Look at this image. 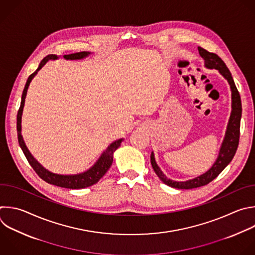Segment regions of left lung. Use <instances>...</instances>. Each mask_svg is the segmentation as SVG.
Here are the masks:
<instances>
[{"label": "left lung", "instance_id": "8db88e82", "mask_svg": "<svg viewBox=\"0 0 255 255\" xmlns=\"http://www.w3.org/2000/svg\"><path fill=\"white\" fill-rule=\"evenodd\" d=\"M198 51L200 56L204 60V66L208 69H216L219 71V73L227 80L228 84L230 85V90H231V114L228 121L225 137L223 139L222 145L219 150V155L212 165V167L209 169L208 171L203 173L200 176H197L193 179L187 180V181H174L171 179H168L166 175L160 170L159 166L157 165L154 153H151V164L154 169L156 175L159 177V179L165 183L168 186H171L173 188L178 189H192L197 188L200 186H204L211 182L213 179H215L221 172L223 169L231 162L233 159L238 143H239V135H240V119H241V99L239 92L235 86L233 78L231 76L230 71L226 67L225 63L219 58L216 54L210 53L206 51L205 49L198 47Z\"/></svg>", "mask_w": 255, "mask_h": 255}]
</instances>
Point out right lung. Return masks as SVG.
<instances>
[{
	"mask_svg": "<svg viewBox=\"0 0 255 255\" xmlns=\"http://www.w3.org/2000/svg\"><path fill=\"white\" fill-rule=\"evenodd\" d=\"M90 52H79V53H74V54H69V55H64L63 57L66 60H81L83 58H86L90 55ZM58 59L57 55H48L47 57H45L38 69L29 76L25 88L22 94V100H21V105L18 111V115H17V132H18V141L20 144V147L22 148L28 162L30 163V165L33 167L34 170L36 171V173L46 182L59 186V187H64V188H70V189H81V188H86L89 187L93 184H96L104 175L105 173L109 170V168L112 165L113 162V154L115 152V150L121 145V142L123 141V138L116 140L115 142L111 143L108 148L102 153V155L99 157V159L97 160V162L90 168L88 169L87 171H85L83 173H79V174H74V175H61V174H56L53 173L49 170H47L46 168H44L34 157L33 155L30 153V151L28 150L23 136H22V114H23V108L25 105V99H26V95H27V91L28 88L30 86V83L33 80V78L36 76V74L38 73V71L40 69H42V67L49 61V60H56Z\"/></svg>",
	"mask_w": 255,
	"mask_h": 255,
	"instance_id": "add662e5",
	"label": "right lung"
}]
</instances>
